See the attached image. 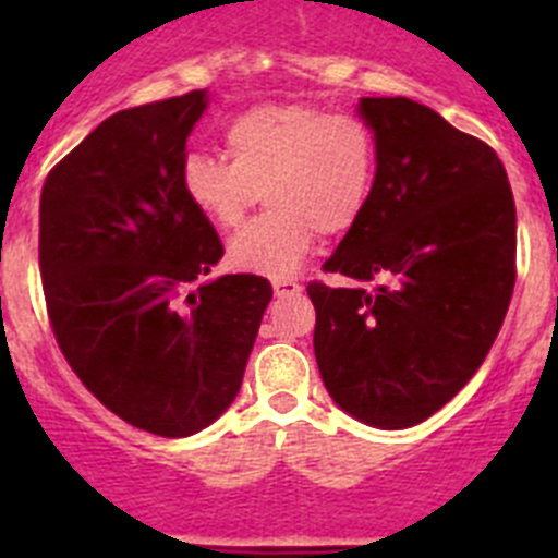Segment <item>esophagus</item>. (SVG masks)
<instances>
[{"label": "esophagus", "mask_w": 558, "mask_h": 558, "mask_svg": "<svg viewBox=\"0 0 558 558\" xmlns=\"http://www.w3.org/2000/svg\"><path fill=\"white\" fill-rule=\"evenodd\" d=\"M274 293L279 299H290V295L302 293V284L293 282V279H279V282H274Z\"/></svg>", "instance_id": "esophagus-1"}]
</instances>
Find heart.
Masks as SVG:
<instances>
[{"mask_svg":"<svg viewBox=\"0 0 558 558\" xmlns=\"http://www.w3.org/2000/svg\"><path fill=\"white\" fill-rule=\"evenodd\" d=\"M226 159L190 153L181 192L201 218L231 231L263 192L268 211L231 240L234 268L284 279L315 236H343L363 220L379 170L377 133L360 113L310 102H263L223 125Z\"/></svg>","mask_w":558,"mask_h":558,"instance_id":"1","label":"heart"}]
</instances>
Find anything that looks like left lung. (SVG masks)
I'll return each mask as SVG.
<instances>
[{
  "mask_svg": "<svg viewBox=\"0 0 558 558\" xmlns=\"http://www.w3.org/2000/svg\"><path fill=\"white\" fill-rule=\"evenodd\" d=\"M360 117L377 133V186L324 263L357 284H307L313 347L343 411L402 430L445 408L500 332L517 279L514 195L497 153L427 106L363 97Z\"/></svg>",
  "mask_w": 558,
  "mask_h": 558,
  "instance_id": "obj_1",
  "label": "left lung"
}]
</instances>
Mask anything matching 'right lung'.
I'll list each match as a JSON object with an SVG mask.
<instances>
[{"label":"right lung","instance_id":"1","mask_svg":"<svg viewBox=\"0 0 558 558\" xmlns=\"http://www.w3.org/2000/svg\"><path fill=\"white\" fill-rule=\"evenodd\" d=\"M206 92L125 108L66 153L41 190L38 265L58 349L128 425L181 438L234 402L268 279L195 284L223 256L181 192Z\"/></svg>","mask_w":558,"mask_h":558}]
</instances>
